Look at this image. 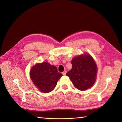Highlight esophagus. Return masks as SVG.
I'll list each match as a JSON object with an SVG mask.
<instances>
[{"mask_svg": "<svg viewBox=\"0 0 122 122\" xmlns=\"http://www.w3.org/2000/svg\"><path fill=\"white\" fill-rule=\"evenodd\" d=\"M66 73H67V71H64V72H62V75H66Z\"/></svg>", "mask_w": 122, "mask_h": 122, "instance_id": "34e87169", "label": "esophagus"}]
</instances>
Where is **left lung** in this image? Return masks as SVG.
Segmentation results:
<instances>
[{
    "label": "left lung",
    "instance_id": "8db88e82",
    "mask_svg": "<svg viewBox=\"0 0 122 122\" xmlns=\"http://www.w3.org/2000/svg\"><path fill=\"white\" fill-rule=\"evenodd\" d=\"M72 68L66 75L74 86L80 91H85L94 84L97 76V65L90 55H81L74 58Z\"/></svg>",
    "mask_w": 122,
    "mask_h": 122
}]
</instances>
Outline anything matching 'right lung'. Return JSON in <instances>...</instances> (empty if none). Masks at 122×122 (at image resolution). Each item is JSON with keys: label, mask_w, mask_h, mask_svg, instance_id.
I'll return each mask as SVG.
<instances>
[{"label": "right lung", "mask_w": 122, "mask_h": 122, "mask_svg": "<svg viewBox=\"0 0 122 122\" xmlns=\"http://www.w3.org/2000/svg\"><path fill=\"white\" fill-rule=\"evenodd\" d=\"M62 76L57 69L47 62L36 64L30 71V76L33 83L44 93L52 91L56 86L57 81Z\"/></svg>", "instance_id": "1"}]
</instances>
